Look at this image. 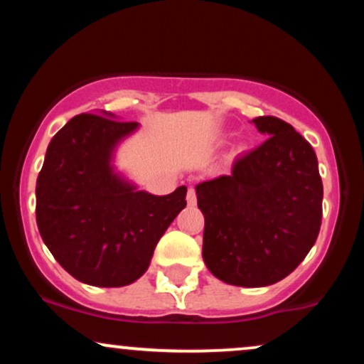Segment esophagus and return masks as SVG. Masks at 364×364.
Returning a JSON list of instances; mask_svg holds the SVG:
<instances>
[{
    "instance_id": "1",
    "label": "esophagus",
    "mask_w": 364,
    "mask_h": 364,
    "mask_svg": "<svg viewBox=\"0 0 364 364\" xmlns=\"http://www.w3.org/2000/svg\"><path fill=\"white\" fill-rule=\"evenodd\" d=\"M186 202H188V205H191V207H193L195 203H196V193H195V188H188Z\"/></svg>"
}]
</instances>
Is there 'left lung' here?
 I'll use <instances>...</instances> for the list:
<instances>
[{
    "label": "left lung",
    "mask_w": 364,
    "mask_h": 364,
    "mask_svg": "<svg viewBox=\"0 0 364 364\" xmlns=\"http://www.w3.org/2000/svg\"><path fill=\"white\" fill-rule=\"evenodd\" d=\"M253 123L269 139L237 157L229 176L195 188L205 217L203 262L241 287L282 281L304 260L318 237L323 200L311 145L275 116Z\"/></svg>",
    "instance_id": "obj_1"
}]
</instances>
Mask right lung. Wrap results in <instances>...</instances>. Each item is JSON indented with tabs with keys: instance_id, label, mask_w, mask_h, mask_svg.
Listing matches in <instances>:
<instances>
[{
	"instance_id": "right-lung-1",
	"label": "right lung",
	"mask_w": 364,
	"mask_h": 364,
	"mask_svg": "<svg viewBox=\"0 0 364 364\" xmlns=\"http://www.w3.org/2000/svg\"><path fill=\"white\" fill-rule=\"evenodd\" d=\"M78 114L46 152L36 186L41 237L77 281L121 287L145 274L169 224L186 207V186L157 196L114 173L112 152L135 121Z\"/></svg>"
}]
</instances>
